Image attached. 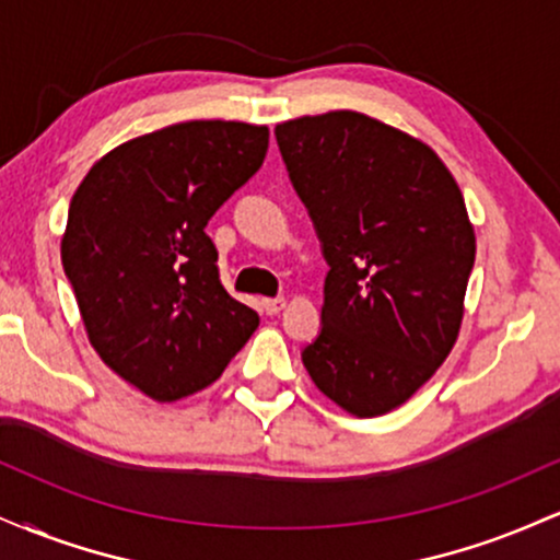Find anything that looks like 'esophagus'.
Masks as SVG:
<instances>
[{
	"label": "esophagus",
	"mask_w": 560,
	"mask_h": 560,
	"mask_svg": "<svg viewBox=\"0 0 560 560\" xmlns=\"http://www.w3.org/2000/svg\"><path fill=\"white\" fill-rule=\"evenodd\" d=\"M287 307V300L284 298H271V300H262V311L268 313V316H276V313H281Z\"/></svg>",
	"instance_id": "1"
}]
</instances>
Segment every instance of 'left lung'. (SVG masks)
I'll use <instances>...</instances> for the list:
<instances>
[{"label":"left lung","instance_id":"obj_1","mask_svg":"<svg viewBox=\"0 0 560 560\" xmlns=\"http://www.w3.org/2000/svg\"><path fill=\"white\" fill-rule=\"evenodd\" d=\"M281 158L329 262L313 384L358 419L400 408L464 324L477 236L453 173L421 139L365 113L276 126Z\"/></svg>","mask_w":560,"mask_h":560}]
</instances>
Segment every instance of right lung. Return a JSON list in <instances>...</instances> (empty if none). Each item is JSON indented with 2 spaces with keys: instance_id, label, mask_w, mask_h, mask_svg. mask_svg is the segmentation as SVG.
Instances as JSON below:
<instances>
[{
  "instance_id": "add662e5",
  "label": "right lung",
  "mask_w": 560,
  "mask_h": 560,
  "mask_svg": "<svg viewBox=\"0 0 560 560\" xmlns=\"http://www.w3.org/2000/svg\"><path fill=\"white\" fill-rule=\"evenodd\" d=\"M266 152L268 126L186 120L115 147L70 199L60 255L83 329L152 400L210 387L258 329L223 289L205 226Z\"/></svg>"
}]
</instances>
